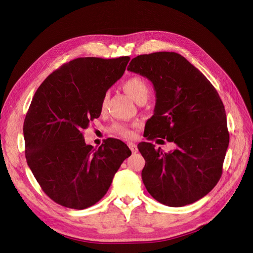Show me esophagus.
Returning a JSON list of instances; mask_svg holds the SVG:
<instances>
[{"label": "esophagus", "instance_id": "34e87169", "mask_svg": "<svg viewBox=\"0 0 253 253\" xmlns=\"http://www.w3.org/2000/svg\"><path fill=\"white\" fill-rule=\"evenodd\" d=\"M127 145H128L129 150L132 151V153H136L137 151H138V149H137V145H136L134 142H128Z\"/></svg>", "mask_w": 253, "mask_h": 253}]
</instances>
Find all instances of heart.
Instances as JSON below:
<instances>
[{"mask_svg": "<svg viewBox=\"0 0 253 253\" xmlns=\"http://www.w3.org/2000/svg\"><path fill=\"white\" fill-rule=\"evenodd\" d=\"M124 88L126 91V94L136 102L141 100V99H145V100H147L149 95H150L149 84L140 77L128 78L124 83ZM104 106H105V97L102 100L101 108L104 109ZM112 132L115 134H118L122 137H126V138H131V137L133 136L132 129L129 128L127 126L121 125V124L114 125L112 126Z\"/></svg>", "mask_w": 253, "mask_h": 253, "instance_id": "heart-1", "label": "heart"}]
</instances>
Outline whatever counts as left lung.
<instances>
[{
    "mask_svg": "<svg viewBox=\"0 0 253 253\" xmlns=\"http://www.w3.org/2000/svg\"><path fill=\"white\" fill-rule=\"evenodd\" d=\"M127 71L154 86V115L143 136L174 142L168 153L140 142L145 160L141 172L148 192L170 207L193 204L216 186L229 145L226 112L216 89L179 53L158 51L132 59Z\"/></svg>",
    "mask_w": 253,
    "mask_h": 253,
    "instance_id": "left-lung-1",
    "label": "left lung"
}]
</instances>
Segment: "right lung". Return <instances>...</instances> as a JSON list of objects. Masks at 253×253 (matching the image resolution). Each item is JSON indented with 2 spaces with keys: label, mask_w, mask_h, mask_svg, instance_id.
<instances>
[{
  "label": "right lung",
  "mask_w": 253,
  "mask_h": 253,
  "mask_svg": "<svg viewBox=\"0 0 253 253\" xmlns=\"http://www.w3.org/2000/svg\"><path fill=\"white\" fill-rule=\"evenodd\" d=\"M128 61L127 56L72 60L42 82L30 103L23 126L27 165L44 193L66 208L82 210L100 201L132 154L114 138L95 150L82 133L100 116L106 90Z\"/></svg>",
  "instance_id": "obj_1"
}]
</instances>
